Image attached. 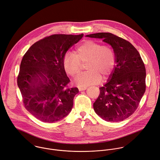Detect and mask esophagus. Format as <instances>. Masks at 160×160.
<instances>
[{
  "label": "esophagus",
  "instance_id": "34e87169",
  "mask_svg": "<svg viewBox=\"0 0 160 160\" xmlns=\"http://www.w3.org/2000/svg\"><path fill=\"white\" fill-rule=\"evenodd\" d=\"M86 89H87V87H78V90H79V91L85 90Z\"/></svg>",
  "mask_w": 160,
  "mask_h": 160
}]
</instances>
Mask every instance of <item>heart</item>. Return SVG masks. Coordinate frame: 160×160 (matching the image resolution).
Returning a JSON list of instances; mask_svg holds the SVG:
<instances>
[{
	"label": "heart",
	"mask_w": 160,
	"mask_h": 160,
	"mask_svg": "<svg viewBox=\"0 0 160 160\" xmlns=\"http://www.w3.org/2000/svg\"><path fill=\"white\" fill-rule=\"evenodd\" d=\"M87 63L86 73L78 75L76 83L80 87L96 84L109 77L116 65V53L109 44L102 45L99 42L87 40L79 44L74 53H67L63 60L66 73L75 77L82 71V65Z\"/></svg>",
	"instance_id": "obj_1"
}]
</instances>
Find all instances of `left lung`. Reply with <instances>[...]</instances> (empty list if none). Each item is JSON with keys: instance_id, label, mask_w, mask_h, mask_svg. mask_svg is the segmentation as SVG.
Returning a JSON list of instances; mask_svg holds the SVG:
<instances>
[{"instance_id": "left-lung-1", "label": "left lung", "mask_w": 160, "mask_h": 160, "mask_svg": "<svg viewBox=\"0 0 160 160\" xmlns=\"http://www.w3.org/2000/svg\"><path fill=\"white\" fill-rule=\"evenodd\" d=\"M87 37L102 39L116 53V65L109 80L100 88L93 109L102 119L122 121L136 110L146 90V68L138 50L129 41L109 32Z\"/></svg>"}]
</instances>
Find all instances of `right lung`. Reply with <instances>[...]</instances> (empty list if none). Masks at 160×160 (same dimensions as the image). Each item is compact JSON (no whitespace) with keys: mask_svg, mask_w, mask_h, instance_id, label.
<instances>
[{"mask_svg":"<svg viewBox=\"0 0 160 160\" xmlns=\"http://www.w3.org/2000/svg\"><path fill=\"white\" fill-rule=\"evenodd\" d=\"M83 34H53L33 44L24 54L18 77V85L26 110L39 121L52 123L72 111L77 87L63 68L67 51Z\"/></svg>","mask_w":160,"mask_h":160,"instance_id":"add662e5","label":"right lung"}]
</instances>
